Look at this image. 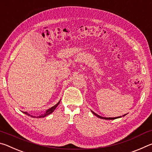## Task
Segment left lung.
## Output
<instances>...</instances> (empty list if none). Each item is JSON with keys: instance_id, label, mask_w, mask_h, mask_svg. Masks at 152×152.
I'll return each instance as SVG.
<instances>
[{"instance_id": "8db88e82", "label": "left lung", "mask_w": 152, "mask_h": 152, "mask_svg": "<svg viewBox=\"0 0 152 152\" xmlns=\"http://www.w3.org/2000/svg\"><path fill=\"white\" fill-rule=\"evenodd\" d=\"M91 112H92V113H93V114L95 115V116H96L97 117H99V118H100V119H106V120H113V119H118V118H121V116H120V117H103L100 116V115H97L96 113H95L94 112L92 111V110H91ZM125 115H126V114H125V115H123V117L125 116Z\"/></svg>"}]
</instances>
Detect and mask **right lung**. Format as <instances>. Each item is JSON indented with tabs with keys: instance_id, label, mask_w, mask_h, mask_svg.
Wrapping results in <instances>:
<instances>
[{
	"instance_id": "add662e5",
	"label": "right lung",
	"mask_w": 152,
	"mask_h": 152,
	"mask_svg": "<svg viewBox=\"0 0 152 152\" xmlns=\"http://www.w3.org/2000/svg\"><path fill=\"white\" fill-rule=\"evenodd\" d=\"M60 101H59L57 104H56V105H54V106H53L52 107H51V108H50V109H48L47 110H46V111L44 113H43V114H42V115H40L39 116H38V117H36L35 116H33V115H30L29 113H28L27 112H23V113H25V115H28V116H30V117H33V118H42V117H45V116H47V115H50V114H51V113H52L53 111H54V110L56 109V107H58V105L60 104Z\"/></svg>"
}]
</instances>
